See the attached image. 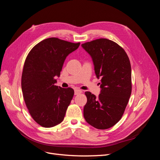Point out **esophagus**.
<instances>
[{"label": "esophagus", "instance_id": "34e87169", "mask_svg": "<svg viewBox=\"0 0 160 160\" xmlns=\"http://www.w3.org/2000/svg\"><path fill=\"white\" fill-rule=\"evenodd\" d=\"M81 93H82V91L80 90V89H75V95H78V94H79Z\"/></svg>", "mask_w": 160, "mask_h": 160}]
</instances>
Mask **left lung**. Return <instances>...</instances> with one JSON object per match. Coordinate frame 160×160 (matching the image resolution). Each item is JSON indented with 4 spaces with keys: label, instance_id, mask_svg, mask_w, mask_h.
Segmentation results:
<instances>
[{
    "label": "left lung",
    "instance_id": "left-lung-1",
    "mask_svg": "<svg viewBox=\"0 0 160 160\" xmlns=\"http://www.w3.org/2000/svg\"><path fill=\"white\" fill-rule=\"evenodd\" d=\"M91 55L95 75L101 79L98 98L86 91L88 101L83 109L86 122L99 129L113 127L122 118L132 93V69L122 47L99 38L81 45Z\"/></svg>",
    "mask_w": 160,
    "mask_h": 160
}]
</instances>
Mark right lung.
Wrapping results in <instances>:
<instances>
[{
  "label": "right lung",
  "mask_w": 160,
  "mask_h": 160,
  "mask_svg": "<svg viewBox=\"0 0 160 160\" xmlns=\"http://www.w3.org/2000/svg\"><path fill=\"white\" fill-rule=\"evenodd\" d=\"M80 42L73 43L52 37L37 44L26 58L21 88L23 98L32 119L44 128L61 123L74 95L71 88L55 85L66 57Z\"/></svg>",
  "instance_id": "add662e5"
}]
</instances>
